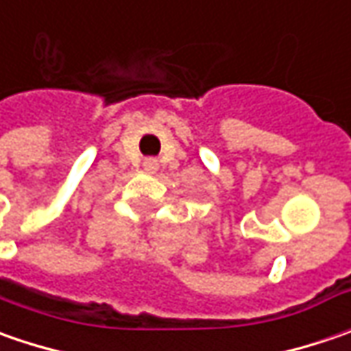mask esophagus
Masks as SVG:
<instances>
[{"instance_id":"1","label":"esophagus","mask_w":351,"mask_h":351,"mask_svg":"<svg viewBox=\"0 0 351 351\" xmlns=\"http://www.w3.org/2000/svg\"><path fill=\"white\" fill-rule=\"evenodd\" d=\"M142 168H144V171H148V173H156L158 168H160V164H158L156 158H146V160L142 162Z\"/></svg>"}]
</instances>
